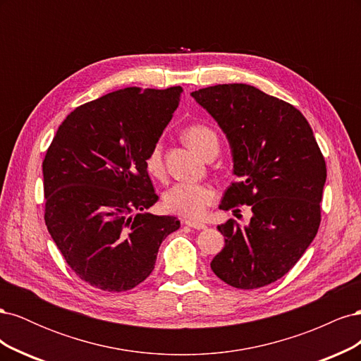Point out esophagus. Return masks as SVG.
<instances>
[{"instance_id":"34e87169","label":"esophagus","mask_w":361,"mask_h":361,"mask_svg":"<svg viewBox=\"0 0 361 361\" xmlns=\"http://www.w3.org/2000/svg\"><path fill=\"white\" fill-rule=\"evenodd\" d=\"M185 224H187L191 228H197V231H203V228H206V224L197 223V221H191V220H185Z\"/></svg>"}]
</instances>
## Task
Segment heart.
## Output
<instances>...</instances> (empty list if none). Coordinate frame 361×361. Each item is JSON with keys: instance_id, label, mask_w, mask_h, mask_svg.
Instances as JSON below:
<instances>
[{"instance_id": "1", "label": "heart", "mask_w": 361, "mask_h": 361, "mask_svg": "<svg viewBox=\"0 0 361 361\" xmlns=\"http://www.w3.org/2000/svg\"><path fill=\"white\" fill-rule=\"evenodd\" d=\"M183 140L192 150L199 155L204 157L209 150L218 149L216 134L211 128L204 125H191L183 130ZM147 171L155 178H161L164 174L162 162V147L155 145L149 150L145 159ZM215 200V191L209 185L192 183V182H179L164 195V204L170 212L179 214L187 218H200L206 207Z\"/></svg>"}]
</instances>
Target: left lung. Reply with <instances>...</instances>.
<instances>
[{
	"mask_svg": "<svg viewBox=\"0 0 361 361\" xmlns=\"http://www.w3.org/2000/svg\"><path fill=\"white\" fill-rule=\"evenodd\" d=\"M191 96L231 146L238 182L226 190L220 209L247 204L253 214L244 227L232 220L216 227L224 247L211 268L238 289L267 286L293 268L318 233L324 157L297 108L253 85L218 84Z\"/></svg>",
	"mask_w": 361,
	"mask_h": 361,
	"instance_id": "1",
	"label": "left lung"
}]
</instances>
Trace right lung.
I'll return each instance as SVG.
<instances>
[{"instance_id": "right-lung-1", "label": "right lung", "mask_w": 361, "mask_h": 361, "mask_svg": "<svg viewBox=\"0 0 361 361\" xmlns=\"http://www.w3.org/2000/svg\"><path fill=\"white\" fill-rule=\"evenodd\" d=\"M182 92L128 87L75 108L43 159L48 232L75 274L97 289L145 281L161 243L180 227L176 216L145 212L158 202L145 159Z\"/></svg>"}]
</instances>
